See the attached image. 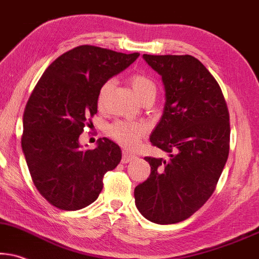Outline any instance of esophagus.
Masks as SVG:
<instances>
[{"label":"esophagus","instance_id":"34e87169","mask_svg":"<svg viewBox=\"0 0 259 259\" xmlns=\"http://www.w3.org/2000/svg\"><path fill=\"white\" fill-rule=\"evenodd\" d=\"M135 158V155H133V154H129L126 152L123 153V156H122V162L123 163H127L129 161H132V160Z\"/></svg>","mask_w":259,"mask_h":259}]
</instances>
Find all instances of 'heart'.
Listing matches in <instances>:
<instances>
[{
	"mask_svg": "<svg viewBox=\"0 0 259 259\" xmlns=\"http://www.w3.org/2000/svg\"><path fill=\"white\" fill-rule=\"evenodd\" d=\"M127 81H129V84L132 86L134 93L136 94V97L140 100H142L147 96H155V83L147 75L135 73L130 75ZM111 86H112V82L107 81L100 87L97 99L99 107H103L104 104H105L107 93H109ZM106 134L111 139L118 142L120 146L125 147V148H134V147L139 145L140 140L146 134V126L142 123L117 120V122L110 124L106 127Z\"/></svg>",
	"mask_w": 259,
	"mask_h": 259,
	"instance_id": "heart-1",
	"label": "heart"
}]
</instances>
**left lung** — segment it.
Masks as SVG:
<instances>
[{"label":"left lung","instance_id":"8db88e82","mask_svg":"<svg viewBox=\"0 0 259 259\" xmlns=\"http://www.w3.org/2000/svg\"><path fill=\"white\" fill-rule=\"evenodd\" d=\"M161 75L166 103L150 135L169 159L146 156L150 175L135 188L136 207L149 221L177 224L212 195L230 153V112L218 81L190 55H143Z\"/></svg>","mask_w":259,"mask_h":259}]
</instances>
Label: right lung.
Returning <instances> with one entry per match:
<instances>
[{
  "instance_id": "1",
  "label": "right lung",
  "mask_w": 259,
  "mask_h": 259,
  "mask_svg": "<svg viewBox=\"0 0 259 259\" xmlns=\"http://www.w3.org/2000/svg\"><path fill=\"white\" fill-rule=\"evenodd\" d=\"M140 56L93 45L64 52L47 68L26 104L21 137L29 173L42 197L62 210H78L98 198L103 178L122 159L103 137L81 149L78 137L98 111L100 87Z\"/></svg>"
}]
</instances>
